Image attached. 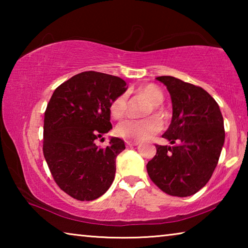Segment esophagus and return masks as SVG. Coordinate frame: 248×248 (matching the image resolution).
<instances>
[{
    "label": "esophagus",
    "mask_w": 248,
    "mask_h": 248,
    "mask_svg": "<svg viewBox=\"0 0 248 248\" xmlns=\"http://www.w3.org/2000/svg\"><path fill=\"white\" fill-rule=\"evenodd\" d=\"M138 144H139V142H137V141H127V145H129V146H136Z\"/></svg>",
    "instance_id": "esophagus-1"
}]
</instances>
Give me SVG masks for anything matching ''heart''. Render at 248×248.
<instances>
[{"label":"heart","mask_w":248,"mask_h":248,"mask_svg":"<svg viewBox=\"0 0 248 248\" xmlns=\"http://www.w3.org/2000/svg\"><path fill=\"white\" fill-rule=\"evenodd\" d=\"M139 93L148 98L151 104L154 105L153 110H157L156 105L163 102L162 91L154 84H149L143 87H140ZM109 111L115 119H120L127 112V96L121 94L112 99L109 105ZM162 128V124L156 117H150L145 119H127L120 123L116 128L118 136L129 141H143L149 139L155 133H157Z\"/></svg>","instance_id":"heart-1"}]
</instances>
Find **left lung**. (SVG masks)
<instances>
[{
	"label": "left lung",
	"mask_w": 248,
	"mask_h": 248,
	"mask_svg": "<svg viewBox=\"0 0 248 248\" xmlns=\"http://www.w3.org/2000/svg\"><path fill=\"white\" fill-rule=\"evenodd\" d=\"M173 105L171 123L146 165L152 182L165 194L188 197L205 186L224 144V123L217 103L208 92L174 77H158Z\"/></svg>",
	"instance_id": "obj_1"
}]
</instances>
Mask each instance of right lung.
I'll list each match as a JSON object with an SVG mask.
<instances>
[{
    "label": "right lung",
    "instance_id": "1",
    "mask_svg": "<svg viewBox=\"0 0 248 248\" xmlns=\"http://www.w3.org/2000/svg\"><path fill=\"white\" fill-rule=\"evenodd\" d=\"M125 85L118 77L87 71L62 83L49 100L44 155L54 182L74 199H97L114 182L124 142L111 138L108 146L98 148L95 141L112 129L109 105Z\"/></svg>",
    "mask_w": 248,
    "mask_h": 248
}]
</instances>
